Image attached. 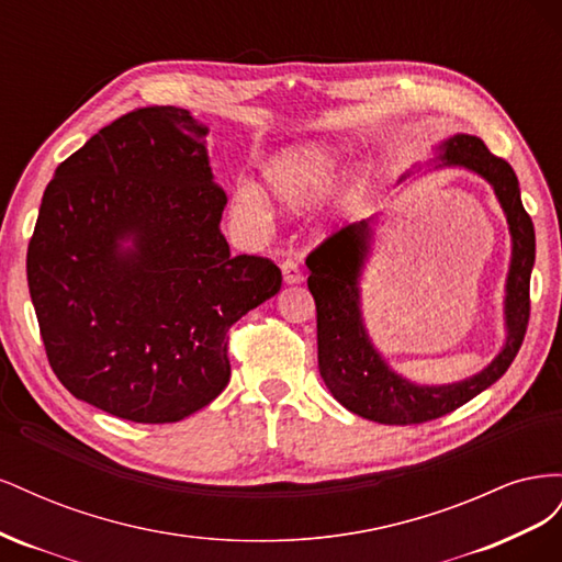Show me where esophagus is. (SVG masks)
<instances>
[{"label":"esophagus","instance_id":"34e87169","mask_svg":"<svg viewBox=\"0 0 562 562\" xmlns=\"http://www.w3.org/2000/svg\"><path fill=\"white\" fill-rule=\"evenodd\" d=\"M281 274H283V281H285L288 285H293V283H300V281H302V269H300L297 260H285V262L281 265Z\"/></svg>","mask_w":562,"mask_h":562}]
</instances>
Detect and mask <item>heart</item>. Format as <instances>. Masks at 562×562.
<instances>
[{
    "mask_svg": "<svg viewBox=\"0 0 562 562\" xmlns=\"http://www.w3.org/2000/svg\"><path fill=\"white\" fill-rule=\"evenodd\" d=\"M339 171V155L326 143H297L279 149L262 166L267 192L283 209H304L328 190ZM232 211L250 223H267L271 203L260 187L244 182L236 187Z\"/></svg>",
    "mask_w": 562,
    "mask_h": 562,
    "instance_id": "b5f03b06",
    "label": "heart"
}]
</instances>
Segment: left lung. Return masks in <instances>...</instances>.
Wrapping results in <instances>:
<instances>
[{
    "label": "left lung",
    "instance_id": "1",
    "mask_svg": "<svg viewBox=\"0 0 562 562\" xmlns=\"http://www.w3.org/2000/svg\"><path fill=\"white\" fill-rule=\"evenodd\" d=\"M434 171L459 168L485 180L495 192L512 234V262L504 285V345L475 375L450 384H417L389 366L370 339L361 304V277L372 252L378 215L353 223L323 241L310 258L307 285L316 302L318 372L349 413L378 424H422L443 417L495 384L514 363L530 318L535 225L525 213L514 168L490 155L481 138L450 135L434 147ZM403 176L398 182H403Z\"/></svg>",
    "mask_w": 562,
    "mask_h": 562
}]
</instances>
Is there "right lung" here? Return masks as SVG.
<instances>
[{"instance_id":"obj_1","label":"right lung","mask_w":562,"mask_h":562,"mask_svg":"<svg viewBox=\"0 0 562 562\" xmlns=\"http://www.w3.org/2000/svg\"><path fill=\"white\" fill-rule=\"evenodd\" d=\"M209 128L140 108L100 128L46 184L27 285L48 363L114 417L166 424L229 382L227 333L281 291V269L234 255Z\"/></svg>"}]
</instances>
